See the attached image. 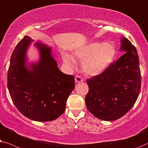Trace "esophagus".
Wrapping results in <instances>:
<instances>
[{
  "label": "esophagus",
  "mask_w": 148,
  "mask_h": 148,
  "mask_svg": "<svg viewBox=\"0 0 148 148\" xmlns=\"http://www.w3.org/2000/svg\"><path fill=\"white\" fill-rule=\"evenodd\" d=\"M82 81H83V78H82L81 76H76L75 77V82H76V83H78V82H80Z\"/></svg>",
  "instance_id": "esophagus-1"
}]
</instances>
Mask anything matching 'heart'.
Returning <instances> with one entry per match:
<instances>
[{"label": "heart", "mask_w": 148, "mask_h": 148, "mask_svg": "<svg viewBox=\"0 0 148 148\" xmlns=\"http://www.w3.org/2000/svg\"><path fill=\"white\" fill-rule=\"evenodd\" d=\"M116 51V47L112 42H92L76 50L74 56L82 62L83 72L93 76L101 74L111 64ZM64 60L70 66L76 64L75 60L68 54L64 55Z\"/></svg>", "instance_id": "obj_1"}]
</instances>
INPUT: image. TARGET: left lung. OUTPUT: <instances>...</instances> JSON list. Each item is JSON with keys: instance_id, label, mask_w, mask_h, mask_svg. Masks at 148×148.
Here are the masks:
<instances>
[{"instance_id": "obj_1", "label": "left lung", "mask_w": 148, "mask_h": 148, "mask_svg": "<svg viewBox=\"0 0 148 148\" xmlns=\"http://www.w3.org/2000/svg\"><path fill=\"white\" fill-rule=\"evenodd\" d=\"M121 51L126 53L116 62L86 80V108L103 121H113L123 116L134 106L141 90L139 56L135 46L122 38Z\"/></svg>"}]
</instances>
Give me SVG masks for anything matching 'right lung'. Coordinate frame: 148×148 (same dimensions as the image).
Segmentation results:
<instances>
[{"label":"right lung","instance_id":"obj_1","mask_svg":"<svg viewBox=\"0 0 148 148\" xmlns=\"http://www.w3.org/2000/svg\"><path fill=\"white\" fill-rule=\"evenodd\" d=\"M33 41L25 36L13 50L8 70V89L23 116L35 121H51L64 112L67 99L74 88V77L61 72L51 49L42 43L36 42L39 62L27 67L26 51Z\"/></svg>","mask_w":148,"mask_h":148}]
</instances>
